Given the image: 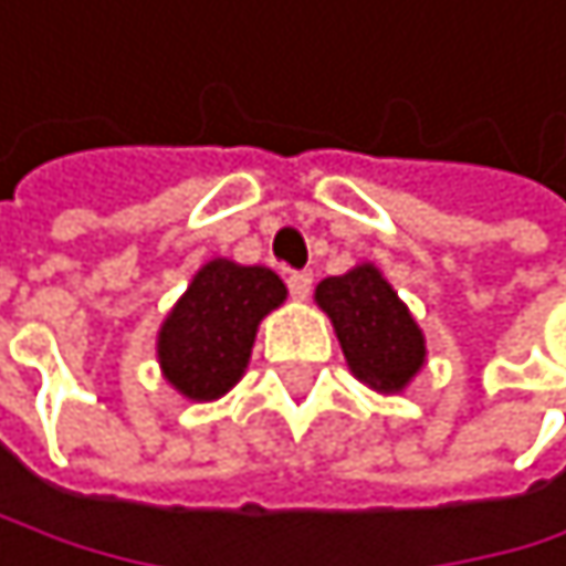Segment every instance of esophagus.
Segmentation results:
<instances>
[{"instance_id":"obj_1","label":"esophagus","mask_w":566,"mask_h":566,"mask_svg":"<svg viewBox=\"0 0 566 566\" xmlns=\"http://www.w3.org/2000/svg\"><path fill=\"white\" fill-rule=\"evenodd\" d=\"M289 289H292V295H295L298 302H305V298L312 295V271H295V274H289Z\"/></svg>"}]
</instances>
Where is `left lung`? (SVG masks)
Here are the masks:
<instances>
[{"label":"left lung","mask_w":566,"mask_h":566,"mask_svg":"<svg viewBox=\"0 0 566 566\" xmlns=\"http://www.w3.org/2000/svg\"><path fill=\"white\" fill-rule=\"evenodd\" d=\"M332 318L348 369L376 392H402L426 361V338L376 264H355L315 289Z\"/></svg>","instance_id":"obj_1"}]
</instances>
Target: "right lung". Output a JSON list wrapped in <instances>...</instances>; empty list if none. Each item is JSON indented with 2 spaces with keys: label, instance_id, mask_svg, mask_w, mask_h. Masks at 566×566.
<instances>
[{
  "label": "right lung",
  "instance_id": "obj_1",
  "mask_svg": "<svg viewBox=\"0 0 566 566\" xmlns=\"http://www.w3.org/2000/svg\"><path fill=\"white\" fill-rule=\"evenodd\" d=\"M285 298V281L271 268L208 261L157 332L164 379L193 402L221 399L248 369L261 318Z\"/></svg>",
  "mask_w": 566,
  "mask_h": 566
}]
</instances>
